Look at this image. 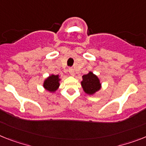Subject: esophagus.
<instances>
[{
  "label": "esophagus",
  "mask_w": 146,
  "mask_h": 146,
  "mask_svg": "<svg viewBox=\"0 0 146 146\" xmlns=\"http://www.w3.org/2000/svg\"><path fill=\"white\" fill-rule=\"evenodd\" d=\"M69 73L71 76H74L75 75V71H74V69L73 68H70L69 69Z\"/></svg>",
  "instance_id": "1"
}]
</instances>
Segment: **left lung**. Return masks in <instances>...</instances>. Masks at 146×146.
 <instances>
[{
	"label": "left lung",
	"mask_w": 146,
	"mask_h": 146,
	"mask_svg": "<svg viewBox=\"0 0 146 146\" xmlns=\"http://www.w3.org/2000/svg\"><path fill=\"white\" fill-rule=\"evenodd\" d=\"M83 90L88 95H93L101 88V83L95 74L89 72L82 76V81L81 82Z\"/></svg>",
	"instance_id": "1"
}]
</instances>
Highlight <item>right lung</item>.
I'll return each instance as SVG.
<instances>
[{"mask_svg": "<svg viewBox=\"0 0 146 146\" xmlns=\"http://www.w3.org/2000/svg\"><path fill=\"white\" fill-rule=\"evenodd\" d=\"M60 80L61 79H59V76L52 74L45 79L43 86L48 91L55 92L59 87Z\"/></svg>", "mask_w": 146, "mask_h": 146, "instance_id": "1", "label": "right lung"}]
</instances>
